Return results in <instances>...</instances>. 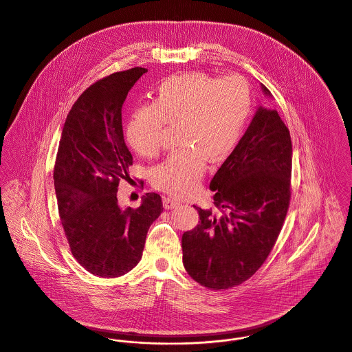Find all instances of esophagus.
<instances>
[{
	"label": "esophagus",
	"instance_id": "1",
	"mask_svg": "<svg viewBox=\"0 0 352 352\" xmlns=\"http://www.w3.org/2000/svg\"><path fill=\"white\" fill-rule=\"evenodd\" d=\"M180 204V201L172 197H164V207L165 208H175Z\"/></svg>",
	"mask_w": 352,
	"mask_h": 352
}]
</instances>
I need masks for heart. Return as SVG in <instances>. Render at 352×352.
Listing matches in <instances>:
<instances>
[{
  "mask_svg": "<svg viewBox=\"0 0 352 352\" xmlns=\"http://www.w3.org/2000/svg\"><path fill=\"white\" fill-rule=\"evenodd\" d=\"M251 111V91L240 77L212 78L184 73L164 80L151 105L131 115L127 134L145 157L155 155L164 124L179 123V151L153 170V183L173 195L191 192L204 172L206 160L223 158L237 144Z\"/></svg>",
  "mask_w": 352,
  "mask_h": 352,
  "instance_id": "heart-1",
  "label": "heart"
}]
</instances>
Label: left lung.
<instances>
[{
	"label": "left lung",
	"mask_w": 352,
	"mask_h": 352,
	"mask_svg": "<svg viewBox=\"0 0 352 352\" xmlns=\"http://www.w3.org/2000/svg\"><path fill=\"white\" fill-rule=\"evenodd\" d=\"M265 98L271 92L260 84ZM292 138L276 109L258 105L234 151L214 175V207L183 234L188 275L212 290L241 285L261 267L283 226L292 177Z\"/></svg>",
	"instance_id": "obj_1"
}]
</instances>
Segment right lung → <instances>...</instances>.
<instances>
[{"label": "right lung", "instance_id": "add662e5", "mask_svg": "<svg viewBox=\"0 0 352 352\" xmlns=\"http://www.w3.org/2000/svg\"><path fill=\"white\" fill-rule=\"evenodd\" d=\"M148 69L113 73L89 87L72 107L60 134L54 187L73 256L91 274L116 278L141 260L161 197L148 192L140 207H122L118 186L133 155L122 127L127 94Z\"/></svg>", "mask_w": 352, "mask_h": 352}]
</instances>
